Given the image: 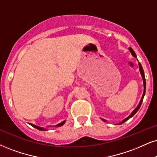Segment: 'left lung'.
Wrapping results in <instances>:
<instances>
[{
    "instance_id": "1",
    "label": "left lung",
    "mask_w": 157,
    "mask_h": 157,
    "mask_svg": "<svg viewBox=\"0 0 157 157\" xmlns=\"http://www.w3.org/2000/svg\"><path fill=\"white\" fill-rule=\"evenodd\" d=\"M129 51H130V52L131 53H132V55L134 56L135 57H136V55H135V52L133 51V49H132V48H129ZM139 67H140V73H141V75H142V78H143V79H144V94H143V97H142V98H141V100H140V103L138 104V107H137L136 108H135V109L134 110V111H132V113L130 114V115L127 118H126V119L124 120L123 121H121V123H119V124H123L124 122H125L126 121H127V120H128L129 119H130L131 117H132L133 116L135 115V113H137V112H138V111L139 110V108H140V106H141V104H142V102H143V100H144V95H145V92H146V78H145V75H144V69H143V67H142V65H141V64L139 63ZM103 120V121H105V120H104V119H102Z\"/></svg>"
}]
</instances>
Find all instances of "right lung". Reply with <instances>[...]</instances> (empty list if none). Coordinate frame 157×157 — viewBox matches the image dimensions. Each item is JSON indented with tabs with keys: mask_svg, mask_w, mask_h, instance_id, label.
I'll list each match as a JSON object with an SVG mask.
<instances>
[{
	"mask_svg": "<svg viewBox=\"0 0 157 157\" xmlns=\"http://www.w3.org/2000/svg\"><path fill=\"white\" fill-rule=\"evenodd\" d=\"M65 121H63V122H61L60 124H57V126H56V127H60V126H62V125H63L64 124H65ZM30 125L32 126V127H35V128H36V129H39V130H41V131H44V130H46L45 129H44V128H41V127H38V126H36V125H34V124H30Z\"/></svg>",
	"mask_w": 157,
	"mask_h": 157,
	"instance_id": "add662e5",
	"label": "right lung"
}]
</instances>
